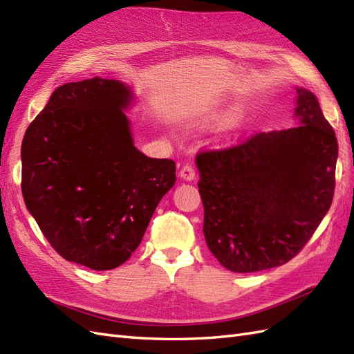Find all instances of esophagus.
Listing matches in <instances>:
<instances>
[{"instance_id":"obj_1","label":"esophagus","mask_w":354,"mask_h":354,"mask_svg":"<svg viewBox=\"0 0 354 354\" xmlns=\"http://www.w3.org/2000/svg\"><path fill=\"white\" fill-rule=\"evenodd\" d=\"M178 176L181 180H185V181H194L195 180V169H194V167L187 164L180 169Z\"/></svg>"}]
</instances>
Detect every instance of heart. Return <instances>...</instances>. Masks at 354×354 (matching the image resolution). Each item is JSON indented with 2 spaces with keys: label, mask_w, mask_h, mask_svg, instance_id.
I'll use <instances>...</instances> for the list:
<instances>
[{
  "label": "heart",
  "mask_w": 354,
  "mask_h": 354,
  "mask_svg": "<svg viewBox=\"0 0 354 354\" xmlns=\"http://www.w3.org/2000/svg\"><path fill=\"white\" fill-rule=\"evenodd\" d=\"M245 115V104L241 100L230 99L218 103L203 118V127L226 128L236 124Z\"/></svg>",
  "instance_id": "heart-1"
}]
</instances>
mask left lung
I'll return each mask as SVG.
<instances>
[{
  "label": "left lung",
  "mask_w": 354,
  "mask_h": 354,
  "mask_svg": "<svg viewBox=\"0 0 354 354\" xmlns=\"http://www.w3.org/2000/svg\"><path fill=\"white\" fill-rule=\"evenodd\" d=\"M297 127L196 156L203 236L218 263L252 273L288 263L326 216L337 137L317 97L295 87Z\"/></svg>",
  "instance_id": "obj_1"
}]
</instances>
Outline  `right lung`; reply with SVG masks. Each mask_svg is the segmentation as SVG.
<instances>
[{"label": "right lung", "instance_id": "right-lung-1", "mask_svg": "<svg viewBox=\"0 0 354 354\" xmlns=\"http://www.w3.org/2000/svg\"><path fill=\"white\" fill-rule=\"evenodd\" d=\"M136 94L95 77L56 88L22 142V194L63 259L111 270L140 245L176 164L134 146L125 115Z\"/></svg>", "mask_w": 354, "mask_h": 354}]
</instances>
